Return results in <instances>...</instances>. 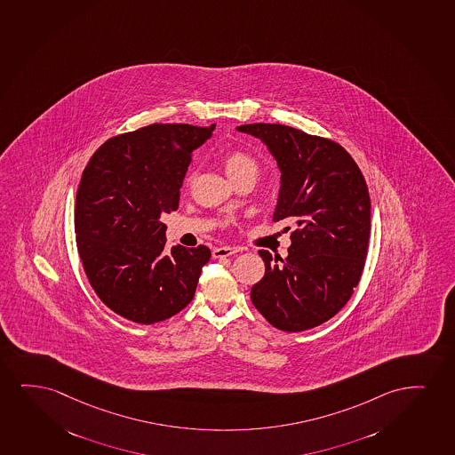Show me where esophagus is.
Wrapping results in <instances>:
<instances>
[{"instance_id": "1", "label": "esophagus", "mask_w": 455, "mask_h": 455, "mask_svg": "<svg viewBox=\"0 0 455 455\" xmlns=\"http://www.w3.org/2000/svg\"><path fill=\"white\" fill-rule=\"evenodd\" d=\"M239 250L233 247H216L212 248V258H228L231 254L237 253Z\"/></svg>"}]
</instances>
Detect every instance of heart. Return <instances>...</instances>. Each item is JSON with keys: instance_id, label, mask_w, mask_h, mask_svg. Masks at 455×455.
<instances>
[{"instance_id": "1", "label": "heart", "mask_w": 455, "mask_h": 455, "mask_svg": "<svg viewBox=\"0 0 455 455\" xmlns=\"http://www.w3.org/2000/svg\"><path fill=\"white\" fill-rule=\"evenodd\" d=\"M222 165H224L227 176L233 182H237L243 178H256L259 172V165L253 156H250L241 149H233L225 154ZM193 182H195V172H189L188 176L185 178V188H189Z\"/></svg>"}]
</instances>
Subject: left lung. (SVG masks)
<instances>
[{
  "instance_id": "obj_1",
  "label": "left lung",
  "mask_w": 455,
  "mask_h": 455,
  "mask_svg": "<svg viewBox=\"0 0 455 455\" xmlns=\"http://www.w3.org/2000/svg\"><path fill=\"white\" fill-rule=\"evenodd\" d=\"M237 131L258 137L275 156L283 176L273 220L296 225L285 259L260 250L266 275L251 287V302L279 331L313 329L333 318L360 283L371 235L366 180L331 139L279 124Z\"/></svg>"
}]
</instances>
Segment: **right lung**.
<instances>
[{
	"label": "right lung",
	"instance_id": "right-lung-1",
	"mask_svg": "<svg viewBox=\"0 0 455 455\" xmlns=\"http://www.w3.org/2000/svg\"><path fill=\"white\" fill-rule=\"evenodd\" d=\"M216 124H153L108 139L78 185L74 227L83 268L101 302L124 318L154 324L195 298L210 248L165 251V212L179 208L193 151Z\"/></svg>",
	"mask_w": 455,
	"mask_h": 455
}]
</instances>
